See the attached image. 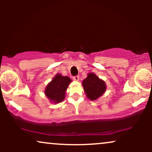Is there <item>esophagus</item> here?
I'll return each mask as SVG.
<instances>
[{
    "label": "esophagus",
    "instance_id": "obj_1",
    "mask_svg": "<svg viewBox=\"0 0 152 152\" xmlns=\"http://www.w3.org/2000/svg\"><path fill=\"white\" fill-rule=\"evenodd\" d=\"M73 79H74V81H78V80H79V76H74V77H73Z\"/></svg>",
    "mask_w": 152,
    "mask_h": 152
}]
</instances>
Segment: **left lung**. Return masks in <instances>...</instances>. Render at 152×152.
Wrapping results in <instances>:
<instances>
[{
  "label": "left lung",
  "mask_w": 152,
  "mask_h": 152,
  "mask_svg": "<svg viewBox=\"0 0 152 152\" xmlns=\"http://www.w3.org/2000/svg\"><path fill=\"white\" fill-rule=\"evenodd\" d=\"M82 85L87 97L91 101L98 99L106 91V84L104 81L99 79L98 76L92 73L88 74L86 78L82 82Z\"/></svg>",
  "instance_id": "8db88e82"
}]
</instances>
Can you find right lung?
<instances>
[{
  "label": "right lung",
  "mask_w": 152,
  "mask_h": 152,
  "mask_svg": "<svg viewBox=\"0 0 152 152\" xmlns=\"http://www.w3.org/2000/svg\"><path fill=\"white\" fill-rule=\"evenodd\" d=\"M71 81L68 76L57 74L46 86L45 94L52 102H61L65 98L66 91Z\"/></svg>",
  "instance_id": "right-lung-1"
}]
</instances>
